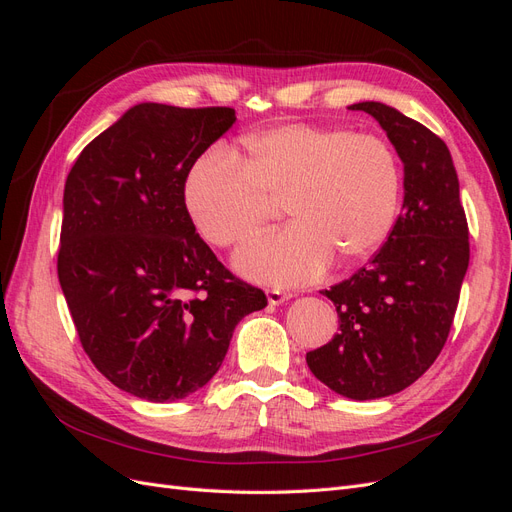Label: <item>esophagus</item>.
<instances>
[{"label":"esophagus","instance_id":"obj_1","mask_svg":"<svg viewBox=\"0 0 512 512\" xmlns=\"http://www.w3.org/2000/svg\"><path fill=\"white\" fill-rule=\"evenodd\" d=\"M290 297H292L290 292H282L280 288H269V290H267V299H269L271 305H280V303L288 301Z\"/></svg>","mask_w":512,"mask_h":512}]
</instances>
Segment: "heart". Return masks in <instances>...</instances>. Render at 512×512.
I'll return each instance as SVG.
<instances>
[{"label": "heart", "instance_id": "b5f03b06", "mask_svg": "<svg viewBox=\"0 0 512 512\" xmlns=\"http://www.w3.org/2000/svg\"><path fill=\"white\" fill-rule=\"evenodd\" d=\"M401 166L376 134L288 123L247 136L237 156L211 149L185 179V209L207 243L237 247L284 203L292 224L247 243L237 256L252 280L312 282L333 260L356 265L395 224Z\"/></svg>", "mask_w": 512, "mask_h": 512}]
</instances>
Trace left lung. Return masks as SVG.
Returning <instances> with one entry per match:
<instances>
[{
  "mask_svg": "<svg viewBox=\"0 0 512 512\" xmlns=\"http://www.w3.org/2000/svg\"><path fill=\"white\" fill-rule=\"evenodd\" d=\"M350 111L376 117L404 162V211L380 250L348 280L324 290L339 333L305 361L331 391L376 399L404 391L438 359L470 262V232L446 143L380 102Z\"/></svg>",
  "mask_w": 512,
  "mask_h": 512,
  "instance_id": "8db88e82",
  "label": "left lung"
}]
</instances>
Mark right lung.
<instances>
[{
    "instance_id": "obj_1",
    "label": "right lung",
    "mask_w": 512,
    "mask_h": 512,
    "mask_svg": "<svg viewBox=\"0 0 512 512\" xmlns=\"http://www.w3.org/2000/svg\"><path fill=\"white\" fill-rule=\"evenodd\" d=\"M235 121L230 106L138 104L66 179L57 275L76 333L104 378L147 401L203 389L237 322L267 307L200 239L183 198L194 162Z\"/></svg>"
}]
</instances>
